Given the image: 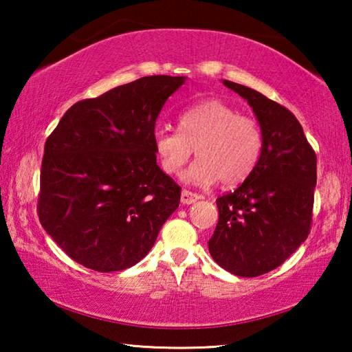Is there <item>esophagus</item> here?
<instances>
[{
    "label": "esophagus",
    "mask_w": 352,
    "mask_h": 352,
    "mask_svg": "<svg viewBox=\"0 0 352 352\" xmlns=\"http://www.w3.org/2000/svg\"><path fill=\"white\" fill-rule=\"evenodd\" d=\"M199 199H200V195L192 192V190H188V189L182 190V204L183 205H190V204H194V201H197Z\"/></svg>",
    "instance_id": "34e87169"
}]
</instances>
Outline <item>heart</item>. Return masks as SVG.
<instances>
[{
	"mask_svg": "<svg viewBox=\"0 0 352 352\" xmlns=\"http://www.w3.org/2000/svg\"><path fill=\"white\" fill-rule=\"evenodd\" d=\"M178 130H157L155 153L163 172L178 175L195 151L199 162L190 166L186 178L199 184L242 183L254 170L264 146L259 124L217 99L184 110Z\"/></svg>",
	"mask_w": 352,
	"mask_h": 352,
	"instance_id": "1",
	"label": "heart"
}]
</instances>
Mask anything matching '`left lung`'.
<instances>
[{
    "instance_id": "1",
    "label": "left lung",
    "mask_w": 352,
    "mask_h": 352,
    "mask_svg": "<svg viewBox=\"0 0 352 352\" xmlns=\"http://www.w3.org/2000/svg\"><path fill=\"white\" fill-rule=\"evenodd\" d=\"M223 83L247 99L264 146L245 182L217 197L219 222L208 248L226 272L254 278L281 265L311 233L317 155L284 105L239 83Z\"/></svg>"
}]
</instances>
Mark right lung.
Wrapping results in <instances>:
<instances>
[{
	"label": "right lung",
	"instance_id": "obj_1",
	"mask_svg": "<svg viewBox=\"0 0 352 352\" xmlns=\"http://www.w3.org/2000/svg\"><path fill=\"white\" fill-rule=\"evenodd\" d=\"M184 77L147 76L76 102L45 142L37 214L87 269L118 272L151 252L180 204L158 168L155 121Z\"/></svg>",
	"mask_w": 352,
	"mask_h": 352
}]
</instances>
